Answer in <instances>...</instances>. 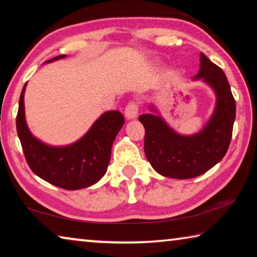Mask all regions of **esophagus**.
Returning <instances> with one entry per match:
<instances>
[{
  "label": "esophagus",
  "mask_w": 257,
  "mask_h": 257,
  "mask_svg": "<svg viewBox=\"0 0 257 257\" xmlns=\"http://www.w3.org/2000/svg\"><path fill=\"white\" fill-rule=\"evenodd\" d=\"M138 109H140L138 103H136V101H129L124 109V114L127 119H136L138 115Z\"/></svg>",
  "instance_id": "obj_1"
}]
</instances>
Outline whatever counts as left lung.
Returning <instances> with one entry per match:
<instances>
[{
  "label": "left lung",
  "mask_w": 257,
  "mask_h": 257,
  "mask_svg": "<svg viewBox=\"0 0 257 257\" xmlns=\"http://www.w3.org/2000/svg\"><path fill=\"white\" fill-rule=\"evenodd\" d=\"M202 79L216 95L213 115L200 132L183 136L157 114L138 117L145 128L144 150L153 169L165 177L186 180L205 174L222 160L229 149L235 119V101L222 68L200 54V70L193 77Z\"/></svg>",
  "instance_id": "8db88e82"
}]
</instances>
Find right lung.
<instances>
[{"label": "right lung", "mask_w": 257, "mask_h": 257, "mask_svg": "<svg viewBox=\"0 0 257 257\" xmlns=\"http://www.w3.org/2000/svg\"><path fill=\"white\" fill-rule=\"evenodd\" d=\"M66 55L57 56L52 63ZM26 83L19 98L17 113L18 137L30 168L35 175L52 185L65 190H80L91 186L106 173L111 159L112 144L124 123L119 111L101 114L83 137L71 145L50 146L32 135L25 120Z\"/></svg>", "instance_id": "right-lung-1"}]
</instances>
